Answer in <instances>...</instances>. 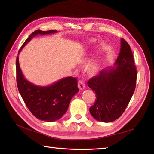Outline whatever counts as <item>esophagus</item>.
<instances>
[{
	"label": "esophagus",
	"instance_id": "esophagus-1",
	"mask_svg": "<svg viewBox=\"0 0 154 154\" xmlns=\"http://www.w3.org/2000/svg\"><path fill=\"white\" fill-rule=\"evenodd\" d=\"M78 87H79V89L80 90H83L85 89V85L83 81L82 80L79 81V82H78Z\"/></svg>",
	"mask_w": 154,
	"mask_h": 154
}]
</instances>
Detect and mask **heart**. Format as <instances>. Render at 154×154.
Returning a JSON list of instances; mask_svg holds the SVG:
<instances>
[{
    "label": "heart",
    "mask_w": 154,
    "mask_h": 154,
    "mask_svg": "<svg viewBox=\"0 0 154 154\" xmlns=\"http://www.w3.org/2000/svg\"><path fill=\"white\" fill-rule=\"evenodd\" d=\"M99 63H98L97 61H94L93 63H91V65H90L89 69L91 71H92V72L96 71L98 69V68H99Z\"/></svg>",
    "instance_id": "heart-1"
}]
</instances>
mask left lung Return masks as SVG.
<instances>
[{"mask_svg":"<svg viewBox=\"0 0 154 154\" xmlns=\"http://www.w3.org/2000/svg\"><path fill=\"white\" fill-rule=\"evenodd\" d=\"M120 51L113 66L100 71L87 82L97 99L89 108L94 119L110 122L122 115L134 92L137 71L129 44L121 39Z\"/></svg>","mask_w":154,"mask_h":154,"instance_id":"left-lung-1","label":"left lung"}]
</instances>
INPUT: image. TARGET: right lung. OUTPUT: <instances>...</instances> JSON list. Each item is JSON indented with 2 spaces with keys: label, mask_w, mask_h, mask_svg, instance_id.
Returning <instances> with one entry per match:
<instances>
[{
  "label": "right lung",
  "mask_w": 154,
  "mask_h": 154,
  "mask_svg": "<svg viewBox=\"0 0 154 154\" xmlns=\"http://www.w3.org/2000/svg\"><path fill=\"white\" fill-rule=\"evenodd\" d=\"M57 32L56 30L34 31L23 44L18 54L22 48L37 35ZM16 64L18 89L29 110L38 119L45 122H54L60 119L67 112L71 99L79 91L76 78L68 77L50 85L39 86L25 79L20 67L18 55Z\"/></svg>",
  "instance_id": "1"
}]
</instances>
